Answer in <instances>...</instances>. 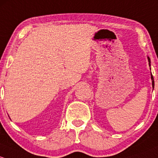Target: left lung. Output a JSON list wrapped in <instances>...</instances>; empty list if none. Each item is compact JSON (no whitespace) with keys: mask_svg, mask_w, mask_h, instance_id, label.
Returning <instances> with one entry per match:
<instances>
[{"mask_svg":"<svg viewBox=\"0 0 158 158\" xmlns=\"http://www.w3.org/2000/svg\"><path fill=\"white\" fill-rule=\"evenodd\" d=\"M148 58V61H149V65H151L150 64V63H151V60H150V58ZM151 75H152V87H153V88H154V77H153V76H152V74H151Z\"/></svg>","mask_w":158,"mask_h":158,"instance_id":"left-lung-1","label":"left lung"}]
</instances>
